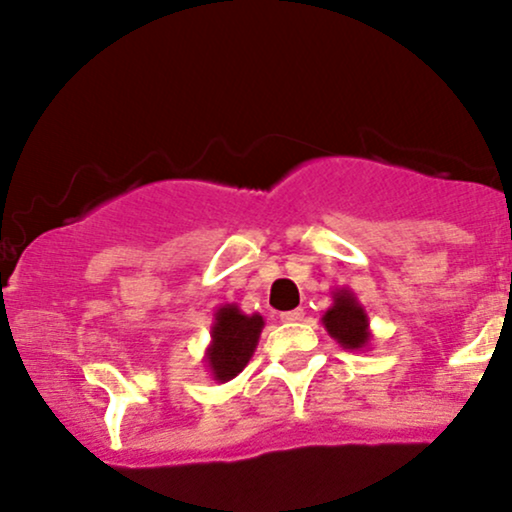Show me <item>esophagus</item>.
Instances as JSON below:
<instances>
[{
  "instance_id": "obj_1",
  "label": "esophagus",
  "mask_w": 512,
  "mask_h": 512,
  "mask_svg": "<svg viewBox=\"0 0 512 512\" xmlns=\"http://www.w3.org/2000/svg\"><path fill=\"white\" fill-rule=\"evenodd\" d=\"M303 310L296 308V310H286V313H281V322H301L303 320Z\"/></svg>"
}]
</instances>
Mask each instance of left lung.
<instances>
[{
    "mask_svg": "<svg viewBox=\"0 0 512 512\" xmlns=\"http://www.w3.org/2000/svg\"><path fill=\"white\" fill-rule=\"evenodd\" d=\"M322 325L342 349L363 351L370 346V320L351 289L332 291V305L322 315Z\"/></svg>",
    "mask_w": 512,
    "mask_h": 512,
    "instance_id": "obj_1",
    "label": "left lung"
}]
</instances>
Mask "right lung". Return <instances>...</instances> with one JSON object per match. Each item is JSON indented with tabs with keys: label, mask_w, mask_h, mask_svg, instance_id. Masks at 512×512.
Instances as JSON below:
<instances>
[{
	"label": "right lung",
	"mask_w": 512,
	"mask_h": 512,
	"mask_svg": "<svg viewBox=\"0 0 512 512\" xmlns=\"http://www.w3.org/2000/svg\"><path fill=\"white\" fill-rule=\"evenodd\" d=\"M264 327L260 313L245 315L236 303L221 305L214 313L211 342L204 351L211 378L216 383H228L250 363Z\"/></svg>",
	"instance_id": "add662e5"
}]
</instances>
